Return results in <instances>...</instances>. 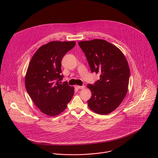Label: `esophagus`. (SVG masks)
I'll list each match as a JSON object with an SVG mask.
<instances>
[{
  "label": "esophagus",
  "mask_w": 158,
  "mask_h": 158,
  "mask_svg": "<svg viewBox=\"0 0 158 158\" xmlns=\"http://www.w3.org/2000/svg\"><path fill=\"white\" fill-rule=\"evenodd\" d=\"M76 88L78 89H85V86H84V85H82V86L77 85V86H76Z\"/></svg>",
  "instance_id": "obj_1"
}]
</instances>
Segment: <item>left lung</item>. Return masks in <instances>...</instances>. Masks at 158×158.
<instances>
[{
	"instance_id": "1",
	"label": "left lung",
	"mask_w": 158,
	"mask_h": 158,
	"mask_svg": "<svg viewBox=\"0 0 158 158\" xmlns=\"http://www.w3.org/2000/svg\"><path fill=\"white\" fill-rule=\"evenodd\" d=\"M91 71L100 73L94 85L88 84L92 97L87 101L94 112L106 115L115 110L125 98L130 69L126 56L114 45L102 39L80 41Z\"/></svg>"
}]
</instances>
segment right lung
<instances>
[{
  "label": "right lung",
  "instance_id": "right-lung-1",
  "mask_svg": "<svg viewBox=\"0 0 158 158\" xmlns=\"http://www.w3.org/2000/svg\"><path fill=\"white\" fill-rule=\"evenodd\" d=\"M75 41H52L39 47L32 56L25 76V87L35 106L44 114L55 116L71 101L74 88L61 84V63Z\"/></svg>",
  "mask_w": 158,
  "mask_h": 158
}]
</instances>
